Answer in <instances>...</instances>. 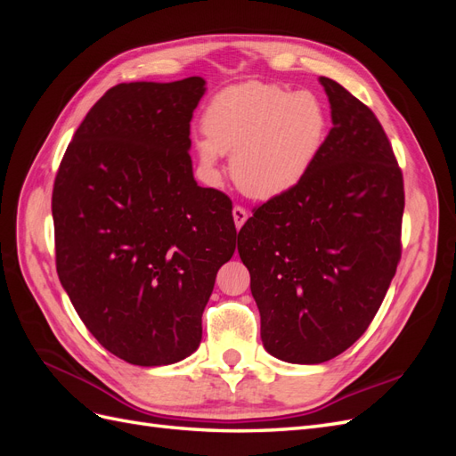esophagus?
<instances>
[{"mask_svg":"<svg viewBox=\"0 0 456 456\" xmlns=\"http://www.w3.org/2000/svg\"><path fill=\"white\" fill-rule=\"evenodd\" d=\"M232 215H233V223H236V228H238V230L245 224L247 216H249V215H247V211L243 209V207H240V205L233 207V209H232Z\"/></svg>","mask_w":456,"mask_h":456,"instance_id":"34e87169","label":"esophagus"}]
</instances>
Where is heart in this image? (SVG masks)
<instances>
[{
  "label": "heart",
  "instance_id": "b5f03b06",
  "mask_svg": "<svg viewBox=\"0 0 456 456\" xmlns=\"http://www.w3.org/2000/svg\"><path fill=\"white\" fill-rule=\"evenodd\" d=\"M196 142L205 169L232 154V176L249 198L273 200L308 175L327 136V112L314 93L243 84L218 93Z\"/></svg>",
  "mask_w": 456,
  "mask_h": 456
}]
</instances>
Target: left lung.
<instances>
[{"mask_svg": "<svg viewBox=\"0 0 456 456\" xmlns=\"http://www.w3.org/2000/svg\"><path fill=\"white\" fill-rule=\"evenodd\" d=\"M333 129L312 169L238 233L260 338L287 363L333 360L377 315L402 256L403 176L380 121L320 77Z\"/></svg>", "mask_w": 456, "mask_h": 456, "instance_id": "left-lung-1", "label": "left lung"}]
</instances>
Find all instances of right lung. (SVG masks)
Segmentation results:
<instances>
[{"label": "right lung", "instance_id": "add662e5", "mask_svg": "<svg viewBox=\"0 0 456 456\" xmlns=\"http://www.w3.org/2000/svg\"><path fill=\"white\" fill-rule=\"evenodd\" d=\"M203 94L200 76L112 87L54 178L59 280L89 333L133 365L198 350L216 272L236 251L232 201L198 186L188 154Z\"/></svg>", "mask_w": 456, "mask_h": 456}]
</instances>
